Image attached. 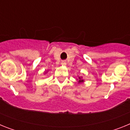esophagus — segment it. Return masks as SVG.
Instances as JSON below:
<instances>
[{
    "label": "esophagus",
    "mask_w": 130,
    "mask_h": 130,
    "mask_svg": "<svg viewBox=\"0 0 130 130\" xmlns=\"http://www.w3.org/2000/svg\"><path fill=\"white\" fill-rule=\"evenodd\" d=\"M61 64H62V65H64H64H66V63L65 62L62 61V62H61Z\"/></svg>",
    "instance_id": "1"
}]
</instances>
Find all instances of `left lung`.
Masks as SVG:
<instances>
[{
	"instance_id": "1",
	"label": "left lung",
	"mask_w": 130,
	"mask_h": 130,
	"mask_svg": "<svg viewBox=\"0 0 130 130\" xmlns=\"http://www.w3.org/2000/svg\"><path fill=\"white\" fill-rule=\"evenodd\" d=\"M77 80H78V83H83L84 82V80L83 79L82 77H79Z\"/></svg>"
}]
</instances>
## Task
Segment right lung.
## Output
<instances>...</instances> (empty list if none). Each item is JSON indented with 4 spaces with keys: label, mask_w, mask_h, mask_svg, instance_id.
Masks as SVG:
<instances>
[{
    "label": "right lung",
    "mask_w": 130,
    "mask_h": 130,
    "mask_svg": "<svg viewBox=\"0 0 130 130\" xmlns=\"http://www.w3.org/2000/svg\"><path fill=\"white\" fill-rule=\"evenodd\" d=\"M47 72H47H45V73H46Z\"/></svg>",
    "instance_id": "add662e5"
}]
</instances>
